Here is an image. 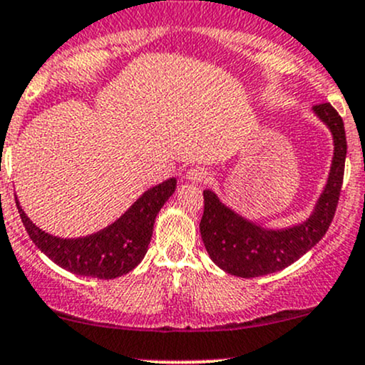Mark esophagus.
<instances>
[{
    "label": "esophagus",
    "mask_w": 365,
    "mask_h": 365,
    "mask_svg": "<svg viewBox=\"0 0 365 365\" xmlns=\"http://www.w3.org/2000/svg\"><path fill=\"white\" fill-rule=\"evenodd\" d=\"M185 178L190 183H204L207 180V171L204 168H192V170L187 171Z\"/></svg>",
    "instance_id": "obj_1"
}]
</instances>
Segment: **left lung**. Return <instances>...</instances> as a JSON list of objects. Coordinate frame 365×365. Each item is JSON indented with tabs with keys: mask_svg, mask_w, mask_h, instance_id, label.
Segmentation results:
<instances>
[{
	"mask_svg": "<svg viewBox=\"0 0 365 365\" xmlns=\"http://www.w3.org/2000/svg\"><path fill=\"white\" fill-rule=\"evenodd\" d=\"M315 118L329 130L332 159L326 185L307 220L286 228H267L239 215L220 201L213 190H204V213L199 223L207 255L227 274L259 277L289 267L326 235L341 192L346 159V137L341 115L324 102L312 107Z\"/></svg>",
	"mask_w": 365,
	"mask_h": 365,
	"instance_id": "8db88e82",
	"label": "left lung"
}]
</instances>
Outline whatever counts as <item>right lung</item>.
I'll return each instance as SVG.
<instances>
[{"mask_svg": "<svg viewBox=\"0 0 365 365\" xmlns=\"http://www.w3.org/2000/svg\"><path fill=\"white\" fill-rule=\"evenodd\" d=\"M175 189L176 178L164 180L143 192L109 227L78 239L48 234L33 223L17 197L15 201L27 234L51 262L83 277L115 279L133 270L143 259L149 250L155 216Z\"/></svg>", "mask_w": 365, "mask_h": 365, "instance_id": "obj_1", "label": "right lung"}]
</instances>
